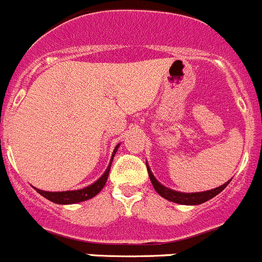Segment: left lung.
I'll return each mask as SVG.
<instances>
[{
	"label": "left lung",
	"mask_w": 262,
	"mask_h": 262,
	"mask_svg": "<svg viewBox=\"0 0 262 262\" xmlns=\"http://www.w3.org/2000/svg\"><path fill=\"white\" fill-rule=\"evenodd\" d=\"M146 168H147V173H149L150 181H151L155 191H157V192L159 193L162 198L167 199V200L172 201V203L181 204V205H200V204L210 200V199H213L214 196H216L218 193L222 192V191L224 190V188L227 187L230 182V180H229L228 182H225L224 185L219 186V187H216V188H213V190L204 191V192H192V193L178 192V191L170 190V188L165 187V186H163L162 183L158 182L157 178L152 176V173H151V170H150L147 163H146Z\"/></svg>",
	"instance_id": "1"
}]
</instances>
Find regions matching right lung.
I'll return each instance as SVG.
<instances>
[{"mask_svg":"<svg viewBox=\"0 0 262 262\" xmlns=\"http://www.w3.org/2000/svg\"><path fill=\"white\" fill-rule=\"evenodd\" d=\"M118 146H120V144H118L117 146L115 147V150H113V154H112V158H111L110 165L107 167L105 172L103 173L102 177H100L98 181H95L93 185L81 188V190L61 191V192H48V191L38 190V188H35V190H37V192L40 193L43 198H46L47 200L52 201V203H54V204H61V205H69V204L81 203V201L89 200V199L94 198L95 195H98V193L102 191V188L104 187L105 182H107L108 174H110V170H111V164H112V160H113V158H115Z\"/></svg>","mask_w":262,"mask_h":262,"instance_id":"right-lung-1","label":"right lung"}]
</instances>
